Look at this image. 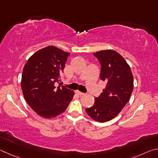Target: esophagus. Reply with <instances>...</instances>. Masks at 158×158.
I'll list each match as a JSON object with an SVG mask.
<instances>
[{
	"label": "esophagus",
	"mask_w": 158,
	"mask_h": 158,
	"mask_svg": "<svg viewBox=\"0 0 158 158\" xmlns=\"http://www.w3.org/2000/svg\"><path fill=\"white\" fill-rule=\"evenodd\" d=\"M76 93H77L78 95H80V96H82V95H85V93H82V92H80V91H76Z\"/></svg>",
	"instance_id": "obj_1"
}]
</instances>
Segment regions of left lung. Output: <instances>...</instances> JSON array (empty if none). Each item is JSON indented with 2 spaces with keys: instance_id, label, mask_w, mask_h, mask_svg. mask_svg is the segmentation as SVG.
<instances>
[{
  "instance_id": "left-lung-1",
  "label": "left lung",
  "mask_w": 158,
  "mask_h": 158,
  "mask_svg": "<svg viewBox=\"0 0 158 158\" xmlns=\"http://www.w3.org/2000/svg\"><path fill=\"white\" fill-rule=\"evenodd\" d=\"M93 55L100 62V80L106 82V87L95 97L94 106L85 110L93 119L103 123L114 118L128 103L133 89V76L131 67L117 52L105 50Z\"/></svg>"
}]
</instances>
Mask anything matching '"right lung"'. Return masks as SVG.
Wrapping results in <instances>:
<instances>
[{
    "label": "right lung",
    "instance_id": "add662e5",
    "mask_svg": "<svg viewBox=\"0 0 158 158\" xmlns=\"http://www.w3.org/2000/svg\"><path fill=\"white\" fill-rule=\"evenodd\" d=\"M69 52L53 46L40 50L24 66L21 88L27 104L41 117L50 118L65 111L73 99L74 92L60 83Z\"/></svg>",
    "mask_w": 158,
    "mask_h": 158
}]
</instances>
